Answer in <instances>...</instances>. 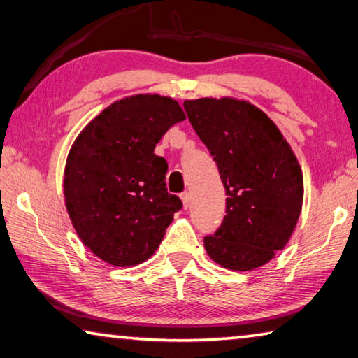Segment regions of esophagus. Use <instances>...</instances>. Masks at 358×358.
<instances>
[{
  "mask_svg": "<svg viewBox=\"0 0 358 358\" xmlns=\"http://www.w3.org/2000/svg\"><path fill=\"white\" fill-rule=\"evenodd\" d=\"M180 197H181V201H183L185 208L189 207V203H191V194H189V192H183Z\"/></svg>",
  "mask_w": 358,
  "mask_h": 358,
  "instance_id": "esophagus-1",
  "label": "esophagus"
}]
</instances>
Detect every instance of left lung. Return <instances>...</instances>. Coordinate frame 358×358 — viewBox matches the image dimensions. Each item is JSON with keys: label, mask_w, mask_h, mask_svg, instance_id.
<instances>
[{"label": "left lung", "mask_w": 358, "mask_h": 358, "mask_svg": "<svg viewBox=\"0 0 358 358\" xmlns=\"http://www.w3.org/2000/svg\"><path fill=\"white\" fill-rule=\"evenodd\" d=\"M199 138L213 156L226 189V216L203 237L224 268L254 270L282 250L299 221L303 175L286 138L266 115L243 101H185Z\"/></svg>", "instance_id": "8db88e82"}]
</instances>
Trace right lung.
Returning <instances> with one entry per match:
<instances>
[{
    "mask_svg": "<svg viewBox=\"0 0 358 358\" xmlns=\"http://www.w3.org/2000/svg\"><path fill=\"white\" fill-rule=\"evenodd\" d=\"M185 120L177 101L138 94L117 101L85 128L64 171L66 208L83 245L117 266L147 260L183 203L167 192L156 143Z\"/></svg>",
    "mask_w": 358,
    "mask_h": 358,
    "instance_id": "1",
    "label": "right lung"
}]
</instances>
